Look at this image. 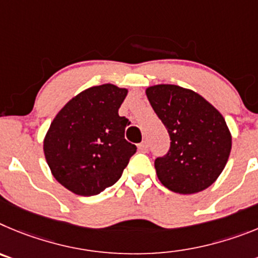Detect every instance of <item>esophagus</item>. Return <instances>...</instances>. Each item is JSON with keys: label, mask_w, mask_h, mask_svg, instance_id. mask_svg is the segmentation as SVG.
<instances>
[{"label": "esophagus", "mask_w": 258, "mask_h": 258, "mask_svg": "<svg viewBox=\"0 0 258 258\" xmlns=\"http://www.w3.org/2000/svg\"><path fill=\"white\" fill-rule=\"evenodd\" d=\"M148 149H149V146H148V143H146V141H143L141 144H139V150H140V152L146 153Z\"/></svg>", "instance_id": "1"}]
</instances>
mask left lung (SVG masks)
Returning <instances> with one entry per match:
<instances>
[{"label":"left lung","instance_id":"8db88e82","mask_svg":"<svg viewBox=\"0 0 258 258\" xmlns=\"http://www.w3.org/2000/svg\"><path fill=\"white\" fill-rule=\"evenodd\" d=\"M145 92L171 139L168 153L154 162L162 185L178 194L207 189L230 155L231 134L222 114L203 96L180 86L155 85Z\"/></svg>","mask_w":258,"mask_h":258}]
</instances>
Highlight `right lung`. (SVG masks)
Segmentation results:
<instances>
[{
	"label": "right lung",
	"mask_w": 258,
	"mask_h": 258,
	"mask_svg": "<svg viewBox=\"0 0 258 258\" xmlns=\"http://www.w3.org/2000/svg\"><path fill=\"white\" fill-rule=\"evenodd\" d=\"M127 89L94 86L68 101L51 122L43 152L60 184L82 197L100 194L122 176L136 146L124 139L128 119L118 109Z\"/></svg>",
	"instance_id": "obj_1"
}]
</instances>
